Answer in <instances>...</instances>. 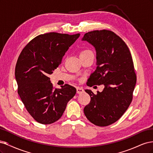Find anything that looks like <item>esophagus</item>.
<instances>
[{"mask_svg":"<svg viewBox=\"0 0 153 153\" xmlns=\"http://www.w3.org/2000/svg\"><path fill=\"white\" fill-rule=\"evenodd\" d=\"M84 92V90L82 88L79 87H76V92H77V94H82Z\"/></svg>","mask_w":153,"mask_h":153,"instance_id":"1","label":"esophagus"}]
</instances>
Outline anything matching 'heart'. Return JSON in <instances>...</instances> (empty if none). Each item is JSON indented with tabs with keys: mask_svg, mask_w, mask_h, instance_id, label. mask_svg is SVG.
I'll return each instance as SVG.
<instances>
[{
	"mask_svg": "<svg viewBox=\"0 0 153 153\" xmlns=\"http://www.w3.org/2000/svg\"><path fill=\"white\" fill-rule=\"evenodd\" d=\"M91 53H92V52L91 50H88V49H84V50L80 51L79 53V55H80V57H81V56H84V55H86L91 54Z\"/></svg>",
	"mask_w": 153,
	"mask_h": 153,
	"instance_id": "1",
	"label": "heart"
}]
</instances>
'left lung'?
Wrapping results in <instances>:
<instances>
[{"label":"left lung","mask_w":153,"mask_h":153,"mask_svg":"<svg viewBox=\"0 0 153 153\" xmlns=\"http://www.w3.org/2000/svg\"><path fill=\"white\" fill-rule=\"evenodd\" d=\"M82 40L93 45L96 51L97 68L87 84L105 85L97 94L85 90L91 101L84 112L92 124L107 126L121 117L133 100L137 75L131 55L124 41L111 30L91 31Z\"/></svg>","instance_id":"left-lung-1"}]
</instances>
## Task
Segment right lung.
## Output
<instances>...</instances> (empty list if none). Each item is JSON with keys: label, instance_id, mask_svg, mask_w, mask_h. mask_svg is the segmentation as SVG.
<instances>
[{"label": "right lung", "instance_id": "obj_1", "mask_svg": "<svg viewBox=\"0 0 153 153\" xmlns=\"http://www.w3.org/2000/svg\"><path fill=\"white\" fill-rule=\"evenodd\" d=\"M80 35L40 34L25 46L18 57L15 67L18 93L27 110L39 123L58 121L76 94L75 88L69 84L55 89L48 76L61 64L64 54Z\"/></svg>", "mask_w": 153, "mask_h": 153}]
</instances>
